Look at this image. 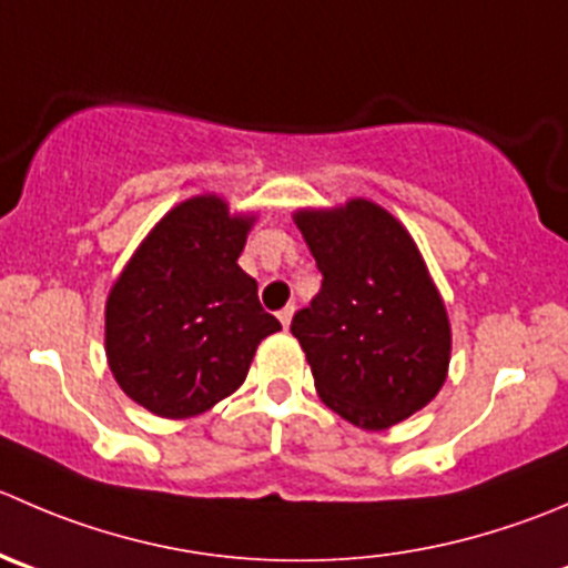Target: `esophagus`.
Masks as SVG:
<instances>
[{
  "label": "esophagus",
  "instance_id": "34e87169",
  "mask_svg": "<svg viewBox=\"0 0 568 568\" xmlns=\"http://www.w3.org/2000/svg\"><path fill=\"white\" fill-rule=\"evenodd\" d=\"M277 318H280V322H283V327H285V329H288L291 318H294V305H285V307H283V311H280V313H277Z\"/></svg>",
  "mask_w": 568,
  "mask_h": 568
}]
</instances>
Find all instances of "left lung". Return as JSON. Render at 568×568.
<instances>
[{
    "label": "left lung",
    "mask_w": 568,
    "mask_h": 568,
    "mask_svg": "<svg viewBox=\"0 0 568 568\" xmlns=\"http://www.w3.org/2000/svg\"><path fill=\"white\" fill-rule=\"evenodd\" d=\"M322 291L291 322L316 390L363 430H385L442 390L453 352L447 307L416 241L385 207L349 200L296 211Z\"/></svg>",
    "instance_id": "8db88e82"
}]
</instances>
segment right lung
<instances>
[{"label": "right lung", "mask_w": 568, "mask_h": 568, "mask_svg": "<svg viewBox=\"0 0 568 568\" xmlns=\"http://www.w3.org/2000/svg\"><path fill=\"white\" fill-rule=\"evenodd\" d=\"M255 216L191 196L141 241L104 305V352L132 402L163 418L211 410L246 379L280 322L239 266Z\"/></svg>", "instance_id": "obj_1"}]
</instances>
